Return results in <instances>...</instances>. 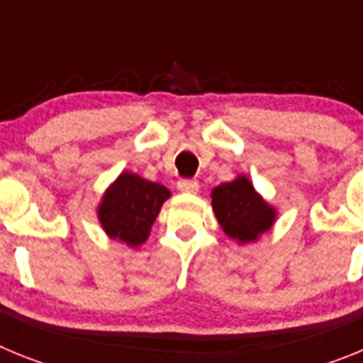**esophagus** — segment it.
I'll list each match as a JSON object with an SVG mask.
<instances>
[{"label": "esophagus", "mask_w": 363, "mask_h": 363, "mask_svg": "<svg viewBox=\"0 0 363 363\" xmlns=\"http://www.w3.org/2000/svg\"><path fill=\"white\" fill-rule=\"evenodd\" d=\"M178 189L182 192H187V194H196L200 191V184L196 179H179Z\"/></svg>", "instance_id": "1"}]
</instances>
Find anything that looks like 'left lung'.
Segmentation results:
<instances>
[{"label": "left lung", "mask_w": 363, "mask_h": 363, "mask_svg": "<svg viewBox=\"0 0 363 363\" xmlns=\"http://www.w3.org/2000/svg\"><path fill=\"white\" fill-rule=\"evenodd\" d=\"M211 205L221 230L238 245L258 242L262 234L272 229L278 216L277 207L265 201L245 174L214 187Z\"/></svg>", "instance_id": "obj_1"}]
</instances>
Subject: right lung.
Instances as JSON below:
<instances>
[{
	"instance_id": "obj_1",
	"label": "right lung",
	"mask_w": 363,
	"mask_h": 363,
	"mask_svg": "<svg viewBox=\"0 0 363 363\" xmlns=\"http://www.w3.org/2000/svg\"><path fill=\"white\" fill-rule=\"evenodd\" d=\"M169 198L171 191L162 184L123 171L105 189L96 214L108 238L136 249L147 242L152 223Z\"/></svg>"
}]
</instances>
